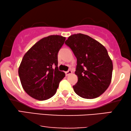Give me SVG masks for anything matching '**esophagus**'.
Returning <instances> with one entry per match:
<instances>
[{"label": "esophagus", "mask_w": 131, "mask_h": 131, "mask_svg": "<svg viewBox=\"0 0 131 131\" xmlns=\"http://www.w3.org/2000/svg\"><path fill=\"white\" fill-rule=\"evenodd\" d=\"M65 73H66V76H69V75L71 74V73H72V71H71V70H69V71H66Z\"/></svg>", "instance_id": "obj_1"}]
</instances>
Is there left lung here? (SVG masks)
Here are the masks:
<instances>
[{
    "mask_svg": "<svg viewBox=\"0 0 131 131\" xmlns=\"http://www.w3.org/2000/svg\"><path fill=\"white\" fill-rule=\"evenodd\" d=\"M65 43L77 58L75 74L78 81L73 86L80 97L93 99L103 94L112 81L113 62L103 45L89 36L71 35Z\"/></svg>",
    "mask_w": 131,
    "mask_h": 131,
    "instance_id": "8db88e82",
    "label": "left lung"
}]
</instances>
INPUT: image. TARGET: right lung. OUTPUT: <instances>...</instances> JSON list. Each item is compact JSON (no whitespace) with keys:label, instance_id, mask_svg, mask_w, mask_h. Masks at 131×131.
Listing matches in <instances>:
<instances>
[{"label":"right lung","instance_id":"1","mask_svg":"<svg viewBox=\"0 0 131 131\" xmlns=\"http://www.w3.org/2000/svg\"><path fill=\"white\" fill-rule=\"evenodd\" d=\"M66 37L51 35L34 45L23 57L18 69L22 86L36 100H46L55 94L65 73L58 67V53Z\"/></svg>","mask_w":131,"mask_h":131}]
</instances>
